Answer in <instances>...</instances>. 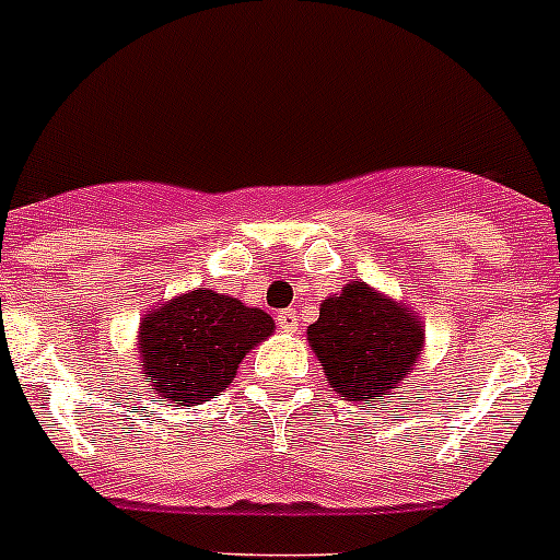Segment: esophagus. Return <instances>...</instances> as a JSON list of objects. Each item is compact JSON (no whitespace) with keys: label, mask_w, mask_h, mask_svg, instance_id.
I'll return each instance as SVG.
<instances>
[{"label":"esophagus","mask_w":560,"mask_h":560,"mask_svg":"<svg viewBox=\"0 0 560 560\" xmlns=\"http://www.w3.org/2000/svg\"><path fill=\"white\" fill-rule=\"evenodd\" d=\"M277 327H280V330L283 332H294L296 330V311H280V314H277Z\"/></svg>","instance_id":"1"}]
</instances>
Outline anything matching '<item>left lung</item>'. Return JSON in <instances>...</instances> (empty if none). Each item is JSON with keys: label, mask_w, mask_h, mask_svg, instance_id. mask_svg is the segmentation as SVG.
<instances>
[{"label": "left lung", "mask_w": 560, "mask_h": 560, "mask_svg": "<svg viewBox=\"0 0 560 560\" xmlns=\"http://www.w3.org/2000/svg\"><path fill=\"white\" fill-rule=\"evenodd\" d=\"M307 347L319 358L327 386L347 402H383L417 366L424 325L408 305L352 280L319 305L307 327Z\"/></svg>", "instance_id": "1"}]
</instances>
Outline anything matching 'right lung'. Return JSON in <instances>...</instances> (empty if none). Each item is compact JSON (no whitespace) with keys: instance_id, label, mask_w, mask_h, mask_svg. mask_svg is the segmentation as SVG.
<instances>
[{"instance_id":"add662e5","label":"right lung","mask_w":560,"mask_h":560,"mask_svg":"<svg viewBox=\"0 0 560 560\" xmlns=\"http://www.w3.org/2000/svg\"><path fill=\"white\" fill-rule=\"evenodd\" d=\"M271 332L275 319L260 307L210 289L186 291L150 307L138 322L141 381L155 388L158 402H208Z\"/></svg>"}]
</instances>
